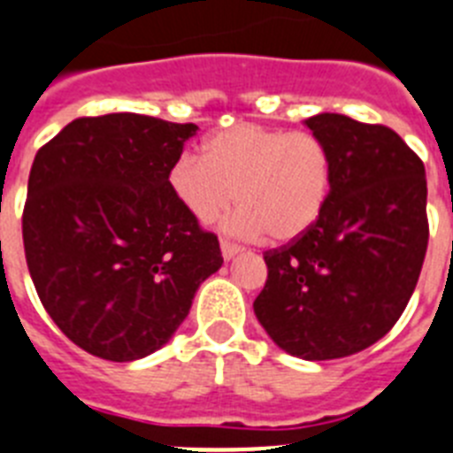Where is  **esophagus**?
I'll return each mask as SVG.
<instances>
[{"label":"esophagus","instance_id":"1","mask_svg":"<svg viewBox=\"0 0 453 453\" xmlns=\"http://www.w3.org/2000/svg\"><path fill=\"white\" fill-rule=\"evenodd\" d=\"M219 247H222L224 261H231V258H234L235 254H241V252H242V247L234 245V242H229V241H222V242H219Z\"/></svg>","mask_w":453,"mask_h":453}]
</instances>
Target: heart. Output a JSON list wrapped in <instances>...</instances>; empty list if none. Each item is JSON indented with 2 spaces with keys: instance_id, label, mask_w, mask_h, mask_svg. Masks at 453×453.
I'll list each match as a JSON object with an SVG mask.
<instances>
[{
  "instance_id": "heart-1",
  "label": "heart",
  "mask_w": 453,
  "mask_h": 453,
  "mask_svg": "<svg viewBox=\"0 0 453 453\" xmlns=\"http://www.w3.org/2000/svg\"><path fill=\"white\" fill-rule=\"evenodd\" d=\"M332 173L330 149L316 134L238 123L203 142V160L185 153L173 162L169 188L201 224L238 201L242 211L226 229L247 238L265 234L284 245L319 222Z\"/></svg>"
}]
</instances>
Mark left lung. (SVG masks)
Masks as SVG:
<instances>
[{"mask_svg": "<svg viewBox=\"0 0 453 453\" xmlns=\"http://www.w3.org/2000/svg\"><path fill=\"white\" fill-rule=\"evenodd\" d=\"M330 149L332 192L319 222L265 252L254 314L293 357L359 353L394 327L426 257V172L399 134L343 114L304 121Z\"/></svg>", "mask_w": 453, "mask_h": 453, "instance_id": "obj_1", "label": "left lung"}]
</instances>
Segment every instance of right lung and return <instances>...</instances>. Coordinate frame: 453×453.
Wrapping results in <instances>:
<instances>
[{
	"mask_svg": "<svg viewBox=\"0 0 453 453\" xmlns=\"http://www.w3.org/2000/svg\"><path fill=\"white\" fill-rule=\"evenodd\" d=\"M199 127L153 116L75 119L34 157L22 241L34 286L65 337L96 357L156 353L222 268L169 169Z\"/></svg>",
	"mask_w": 453,
	"mask_h": 453,
	"instance_id": "1",
	"label": "right lung"
}]
</instances>
